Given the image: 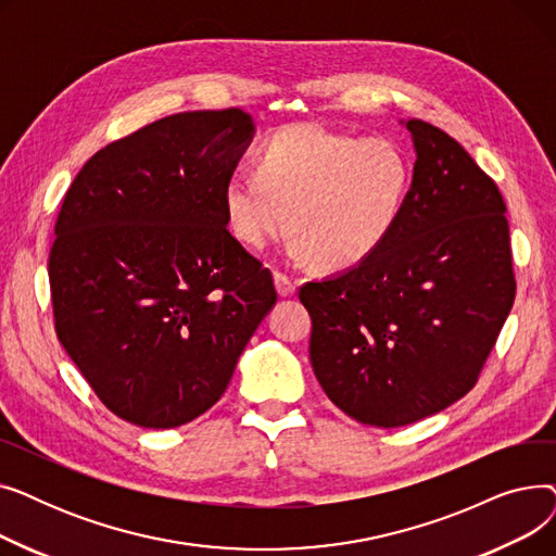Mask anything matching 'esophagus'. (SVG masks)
I'll list each match as a JSON object with an SVG mask.
<instances>
[{
    "label": "esophagus",
    "instance_id": "obj_1",
    "mask_svg": "<svg viewBox=\"0 0 556 556\" xmlns=\"http://www.w3.org/2000/svg\"><path fill=\"white\" fill-rule=\"evenodd\" d=\"M275 288H277L279 298L295 295V281L290 279L288 275H283V273H275Z\"/></svg>",
    "mask_w": 556,
    "mask_h": 556
}]
</instances>
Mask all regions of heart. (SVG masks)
Returning <instances> with one entry per match:
<instances>
[{
  "label": "heart",
  "instance_id": "heart-1",
  "mask_svg": "<svg viewBox=\"0 0 556 556\" xmlns=\"http://www.w3.org/2000/svg\"><path fill=\"white\" fill-rule=\"evenodd\" d=\"M255 170L231 173L223 189L229 231L252 250L295 229L288 254L354 268L394 231L413 187V164L388 137H356L290 124L263 143Z\"/></svg>",
  "mask_w": 556,
  "mask_h": 556
}]
</instances>
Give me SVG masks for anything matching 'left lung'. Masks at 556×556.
I'll return each mask as SVG.
<instances>
[{"label":"left lung","mask_w":556,"mask_h":556,"mask_svg":"<svg viewBox=\"0 0 556 556\" xmlns=\"http://www.w3.org/2000/svg\"><path fill=\"white\" fill-rule=\"evenodd\" d=\"M413 187L369 258L300 288L311 365L352 419L396 428L476 383L516 295L505 200L444 130L407 119Z\"/></svg>","instance_id":"8db88e82"}]
</instances>
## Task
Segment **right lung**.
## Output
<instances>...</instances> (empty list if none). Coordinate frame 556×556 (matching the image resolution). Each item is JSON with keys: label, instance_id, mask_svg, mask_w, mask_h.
<instances>
[{"label": "right lung", "instance_id": "right-lung-1", "mask_svg": "<svg viewBox=\"0 0 556 556\" xmlns=\"http://www.w3.org/2000/svg\"><path fill=\"white\" fill-rule=\"evenodd\" d=\"M252 135L239 108L170 114L108 143L67 189L49 254L55 333L124 421L207 413L277 302L223 210Z\"/></svg>", "mask_w": 556, "mask_h": 556}]
</instances>
